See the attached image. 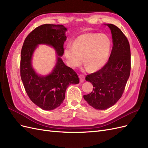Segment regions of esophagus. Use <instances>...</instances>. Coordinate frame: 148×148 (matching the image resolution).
I'll use <instances>...</instances> for the list:
<instances>
[{"label": "esophagus", "instance_id": "esophagus-1", "mask_svg": "<svg viewBox=\"0 0 148 148\" xmlns=\"http://www.w3.org/2000/svg\"><path fill=\"white\" fill-rule=\"evenodd\" d=\"M79 82H80V83H82L84 81V79H85V77H84V75L80 74L79 75Z\"/></svg>", "mask_w": 148, "mask_h": 148}]
</instances>
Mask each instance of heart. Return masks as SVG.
Segmentation results:
<instances>
[{"instance_id":"b5f03b06","label":"heart","mask_w":148,"mask_h":148,"mask_svg":"<svg viewBox=\"0 0 148 148\" xmlns=\"http://www.w3.org/2000/svg\"><path fill=\"white\" fill-rule=\"evenodd\" d=\"M111 48L109 38L104 34L89 33L80 35L73 42V46H67L65 56L69 65L77 67L83 61L91 71L100 69L108 59Z\"/></svg>"}]
</instances>
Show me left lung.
Wrapping results in <instances>:
<instances>
[{"mask_svg":"<svg viewBox=\"0 0 148 148\" xmlns=\"http://www.w3.org/2000/svg\"><path fill=\"white\" fill-rule=\"evenodd\" d=\"M111 31L113 47L108 62L96 72L88 75L86 80L92 84V91L83 97L98 110L114 106L122 97L131 70L130 47L127 37L117 26L105 24Z\"/></svg>","mask_w":148,"mask_h":148,"instance_id":"obj_1","label":"left lung"}]
</instances>
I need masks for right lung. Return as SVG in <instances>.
<instances>
[{
  "label": "right lung",
  "mask_w": 148,
  "mask_h": 148,
  "mask_svg": "<svg viewBox=\"0 0 148 148\" xmlns=\"http://www.w3.org/2000/svg\"><path fill=\"white\" fill-rule=\"evenodd\" d=\"M66 30L63 25H42L27 36L22 46L21 78L29 99L43 110H51L60 106L65 99L67 87L71 84L79 83L77 73L61 59ZM39 44L52 46L58 55L55 68L46 76L37 74L31 62L33 52Z\"/></svg>",
  "instance_id": "1"
}]
</instances>
